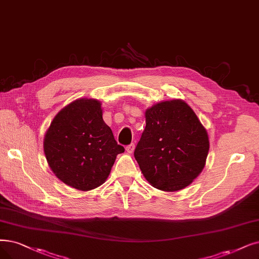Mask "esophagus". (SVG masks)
<instances>
[{"label":"esophagus","mask_w":259,"mask_h":259,"mask_svg":"<svg viewBox=\"0 0 259 259\" xmlns=\"http://www.w3.org/2000/svg\"><path fill=\"white\" fill-rule=\"evenodd\" d=\"M125 150H126V152H127V153H133V152H134V150H135V144H134V143L128 144V146H126Z\"/></svg>","instance_id":"esophagus-1"}]
</instances>
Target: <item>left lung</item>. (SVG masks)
<instances>
[{
  "instance_id": "8db88e82",
  "label": "left lung",
  "mask_w": 259,
  "mask_h": 259,
  "mask_svg": "<svg viewBox=\"0 0 259 259\" xmlns=\"http://www.w3.org/2000/svg\"><path fill=\"white\" fill-rule=\"evenodd\" d=\"M146 123L134 152L144 178L163 191L187 187L205 165L207 132L182 100L160 102L147 109Z\"/></svg>"
}]
</instances>
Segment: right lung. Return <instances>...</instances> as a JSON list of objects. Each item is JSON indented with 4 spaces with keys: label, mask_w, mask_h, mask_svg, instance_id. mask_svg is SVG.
I'll use <instances>...</instances> for the list:
<instances>
[{
    "label": "right lung",
    "mask_w": 259,
    "mask_h": 259,
    "mask_svg": "<svg viewBox=\"0 0 259 259\" xmlns=\"http://www.w3.org/2000/svg\"><path fill=\"white\" fill-rule=\"evenodd\" d=\"M44 149L56 177L81 191L104 183L117 155L124 152L103 120L100 101L92 99L76 100L57 113Z\"/></svg>",
    "instance_id": "obj_1"
}]
</instances>
